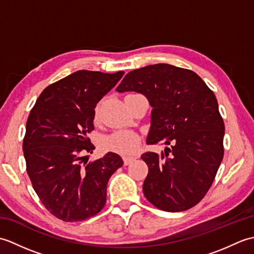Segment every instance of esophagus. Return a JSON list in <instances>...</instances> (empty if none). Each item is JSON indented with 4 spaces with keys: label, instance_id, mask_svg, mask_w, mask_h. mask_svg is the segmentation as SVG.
I'll list each match as a JSON object with an SVG mask.
<instances>
[{
    "label": "esophagus",
    "instance_id": "esophagus-1",
    "mask_svg": "<svg viewBox=\"0 0 254 254\" xmlns=\"http://www.w3.org/2000/svg\"><path fill=\"white\" fill-rule=\"evenodd\" d=\"M134 159H135L134 157H127V156H126V157H123V163H124V165L127 166V165H130Z\"/></svg>",
    "mask_w": 254,
    "mask_h": 254
}]
</instances>
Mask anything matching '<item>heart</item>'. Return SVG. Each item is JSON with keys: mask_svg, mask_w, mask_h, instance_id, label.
Here are the masks:
<instances>
[{"mask_svg": "<svg viewBox=\"0 0 254 254\" xmlns=\"http://www.w3.org/2000/svg\"><path fill=\"white\" fill-rule=\"evenodd\" d=\"M99 105L95 108V118H98ZM139 138L132 131H117L101 139L100 147L106 152H112L121 155H131L137 147Z\"/></svg>", "mask_w": 254, "mask_h": 254, "instance_id": "b5f03b06", "label": "heart"}]
</instances>
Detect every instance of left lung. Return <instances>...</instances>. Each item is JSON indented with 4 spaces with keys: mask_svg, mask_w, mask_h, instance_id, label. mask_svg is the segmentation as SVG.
I'll return each mask as SVG.
<instances>
[{
    "mask_svg": "<svg viewBox=\"0 0 254 254\" xmlns=\"http://www.w3.org/2000/svg\"><path fill=\"white\" fill-rule=\"evenodd\" d=\"M119 93L143 94L152 106L147 144L171 145L147 152L144 195L166 212H182L205 196L224 157L225 124L217 99L193 71L154 64L128 72Z\"/></svg>",
    "mask_w": 254,
    "mask_h": 254,
    "instance_id": "8db88e82",
    "label": "left lung"
}]
</instances>
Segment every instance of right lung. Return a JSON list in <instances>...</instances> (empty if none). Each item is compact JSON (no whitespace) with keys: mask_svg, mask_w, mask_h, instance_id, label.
Here are the masks:
<instances>
[{"mask_svg":"<svg viewBox=\"0 0 254 254\" xmlns=\"http://www.w3.org/2000/svg\"><path fill=\"white\" fill-rule=\"evenodd\" d=\"M82 71L48 86L26 123L23 150L32 188L49 212L64 222H82L105 206L110 177L123 165L118 154L88 163L95 146V108L123 76Z\"/></svg>","mask_w":254,"mask_h":254,"instance_id":"add662e5","label":"right lung"}]
</instances>
